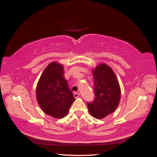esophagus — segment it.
Instances as JSON below:
<instances>
[{"label": "esophagus", "mask_w": 157, "mask_h": 157, "mask_svg": "<svg viewBox=\"0 0 157 157\" xmlns=\"http://www.w3.org/2000/svg\"><path fill=\"white\" fill-rule=\"evenodd\" d=\"M73 95H74V97H75V98H77L79 97L80 94H79V93H77V92H75V93L73 94Z\"/></svg>", "instance_id": "obj_1"}]
</instances>
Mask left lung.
I'll use <instances>...</instances> for the list:
<instances>
[{
	"label": "left lung",
	"mask_w": 157,
	"mask_h": 157,
	"mask_svg": "<svg viewBox=\"0 0 157 157\" xmlns=\"http://www.w3.org/2000/svg\"><path fill=\"white\" fill-rule=\"evenodd\" d=\"M95 98L88 103V111L92 117L101 119L115 112L121 99V88L113 69L105 63L93 69Z\"/></svg>",
	"instance_id": "obj_1"
}]
</instances>
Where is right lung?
<instances>
[{"label":"right lung","instance_id":"obj_1","mask_svg":"<svg viewBox=\"0 0 157 157\" xmlns=\"http://www.w3.org/2000/svg\"><path fill=\"white\" fill-rule=\"evenodd\" d=\"M36 97L46 115L56 118L67 115L75 99L64 77L62 65L53 61L45 68L37 83Z\"/></svg>","mask_w":157,"mask_h":157}]
</instances>
